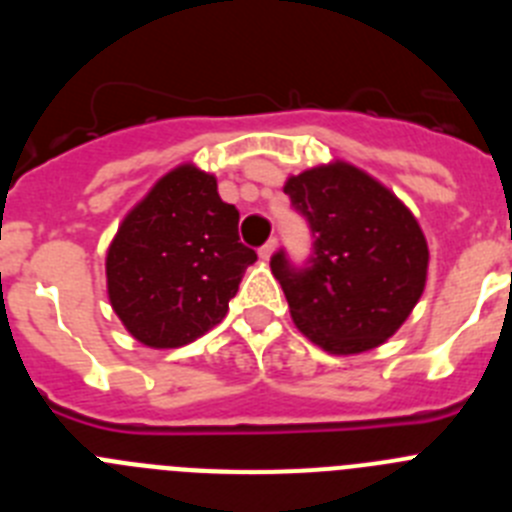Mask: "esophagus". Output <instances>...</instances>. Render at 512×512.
Listing matches in <instances>:
<instances>
[{"mask_svg":"<svg viewBox=\"0 0 512 512\" xmlns=\"http://www.w3.org/2000/svg\"><path fill=\"white\" fill-rule=\"evenodd\" d=\"M274 251H277V238H269V241H266L264 246L259 248V256H261V259L269 261V259H271V253H274Z\"/></svg>","mask_w":512,"mask_h":512,"instance_id":"34e87169","label":"esophagus"}]
</instances>
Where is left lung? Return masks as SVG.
<instances>
[{"mask_svg":"<svg viewBox=\"0 0 512 512\" xmlns=\"http://www.w3.org/2000/svg\"><path fill=\"white\" fill-rule=\"evenodd\" d=\"M284 194L312 233L302 264L284 248L271 256L297 328L330 354H361L387 341L423 295L428 246L418 220L348 164L292 176Z\"/></svg>","mask_w":512,"mask_h":512,"instance_id":"obj_1","label":"left lung"}]
</instances>
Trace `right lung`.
Instances as JSON below:
<instances>
[{"label":"right lung","instance_id":"add662e5","mask_svg":"<svg viewBox=\"0 0 512 512\" xmlns=\"http://www.w3.org/2000/svg\"><path fill=\"white\" fill-rule=\"evenodd\" d=\"M238 217L220 200L215 176L179 166L122 220L107 251V292L140 343L184 346L225 318L256 261Z\"/></svg>","mask_w":512,"mask_h":512}]
</instances>
